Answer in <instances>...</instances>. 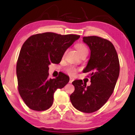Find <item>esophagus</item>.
Wrapping results in <instances>:
<instances>
[{
    "instance_id": "34e87169",
    "label": "esophagus",
    "mask_w": 135,
    "mask_h": 135,
    "mask_svg": "<svg viewBox=\"0 0 135 135\" xmlns=\"http://www.w3.org/2000/svg\"><path fill=\"white\" fill-rule=\"evenodd\" d=\"M73 81H74V79H73V78H71V77H70V78L69 83H71Z\"/></svg>"
}]
</instances>
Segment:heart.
<instances>
[{"instance_id":"obj_1","label":"heart","mask_w":135,"mask_h":135,"mask_svg":"<svg viewBox=\"0 0 135 135\" xmlns=\"http://www.w3.org/2000/svg\"><path fill=\"white\" fill-rule=\"evenodd\" d=\"M76 49L77 50L80 55L81 56L83 54H88V48L86 46V45H84L83 43H77L75 46ZM78 71V68L75 67L74 66H69V67L67 68L66 69V72H67L68 74L71 75V76H74L77 74V73Z\"/></svg>"}]
</instances>
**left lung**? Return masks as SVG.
Wrapping results in <instances>:
<instances>
[{
	"label": "left lung",
	"instance_id": "obj_1",
	"mask_svg": "<svg viewBox=\"0 0 135 135\" xmlns=\"http://www.w3.org/2000/svg\"><path fill=\"white\" fill-rule=\"evenodd\" d=\"M90 49V57L84 73L90 72L91 84L81 80L72 82L75 90L70 96L75 108L86 113L98 111L111 97L120 73L117 51L110 41L98 36L83 37Z\"/></svg>",
	"mask_w": 135,
	"mask_h": 135
}]
</instances>
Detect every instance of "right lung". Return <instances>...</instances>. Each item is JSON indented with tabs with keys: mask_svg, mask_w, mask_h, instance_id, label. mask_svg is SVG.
I'll list each match as a JSON object with an SVG mask.
<instances>
[{
	"mask_svg": "<svg viewBox=\"0 0 135 135\" xmlns=\"http://www.w3.org/2000/svg\"><path fill=\"white\" fill-rule=\"evenodd\" d=\"M80 37L46 32L31 36L22 45L17 64L18 89L29 108L49 109L54 92L68 83L69 77L62 73L49 79V65L60 62L66 50Z\"/></svg>",
	"mask_w": 135,
	"mask_h": 135,
	"instance_id": "add662e5",
	"label": "right lung"
}]
</instances>
